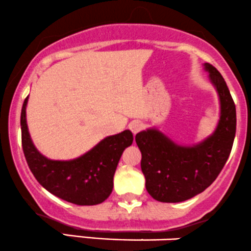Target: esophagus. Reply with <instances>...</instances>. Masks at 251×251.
<instances>
[{
  "label": "esophagus",
  "instance_id": "esophagus-1",
  "mask_svg": "<svg viewBox=\"0 0 251 251\" xmlns=\"http://www.w3.org/2000/svg\"><path fill=\"white\" fill-rule=\"evenodd\" d=\"M143 122L142 121H132V122H130V125H129V128H130V130L132 131V134H137L138 131H141L143 129Z\"/></svg>",
  "mask_w": 251,
  "mask_h": 251
}]
</instances>
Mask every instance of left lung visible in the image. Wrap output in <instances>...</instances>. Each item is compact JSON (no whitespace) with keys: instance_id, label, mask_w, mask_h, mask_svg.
<instances>
[{"instance_id":"obj_1","label":"left lung","mask_w":251,"mask_h":251,"mask_svg":"<svg viewBox=\"0 0 251 251\" xmlns=\"http://www.w3.org/2000/svg\"><path fill=\"white\" fill-rule=\"evenodd\" d=\"M204 70L217 91L220 120L210 136L193 146H181L156 128L136 134L142 154L146 188L156 201L183 202L204 191L216 179L230 155L236 134V108L225 78L216 68Z\"/></svg>"}]
</instances>
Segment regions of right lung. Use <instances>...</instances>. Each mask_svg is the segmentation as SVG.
Segmentation results:
<instances>
[{"label":"right lung","mask_w":251,"mask_h":251,"mask_svg":"<svg viewBox=\"0 0 251 251\" xmlns=\"http://www.w3.org/2000/svg\"><path fill=\"white\" fill-rule=\"evenodd\" d=\"M21 111L22 148L32 175L44 189L64 201L77 205L100 204L113 191L114 175L126 147L131 146L132 132L126 130L107 136L89 151L73 160H50L32 143L26 125L25 108Z\"/></svg>","instance_id":"obj_1"}]
</instances>
